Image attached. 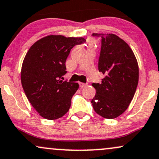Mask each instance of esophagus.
I'll return each instance as SVG.
<instances>
[{"label":"esophagus","instance_id":"1","mask_svg":"<svg viewBox=\"0 0 159 159\" xmlns=\"http://www.w3.org/2000/svg\"><path fill=\"white\" fill-rule=\"evenodd\" d=\"M79 86H80V87L83 88V87H86V86H87V84L81 83V82H80V83H79Z\"/></svg>","mask_w":159,"mask_h":159}]
</instances>
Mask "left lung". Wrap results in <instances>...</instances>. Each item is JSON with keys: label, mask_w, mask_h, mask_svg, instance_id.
Instances as JSON below:
<instances>
[{"label": "left lung", "mask_w": 159, "mask_h": 159, "mask_svg": "<svg viewBox=\"0 0 159 159\" xmlns=\"http://www.w3.org/2000/svg\"><path fill=\"white\" fill-rule=\"evenodd\" d=\"M101 38L98 70L104 75L101 83H93L96 94L93 109L103 118H117L127 110L139 82V65L129 45L114 34L93 33Z\"/></svg>", "instance_id": "obj_1"}]
</instances>
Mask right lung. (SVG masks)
I'll list each match as a JSON object with an SVG mask.
<instances>
[{
	"label": "right lung",
	"instance_id": "1",
	"mask_svg": "<svg viewBox=\"0 0 159 159\" xmlns=\"http://www.w3.org/2000/svg\"><path fill=\"white\" fill-rule=\"evenodd\" d=\"M84 38L48 35L30 47L23 61L21 84L25 94L40 116L55 120L64 116L79 87L78 83L63 81L66 73V60Z\"/></svg>",
	"mask_w": 159,
	"mask_h": 159
}]
</instances>
